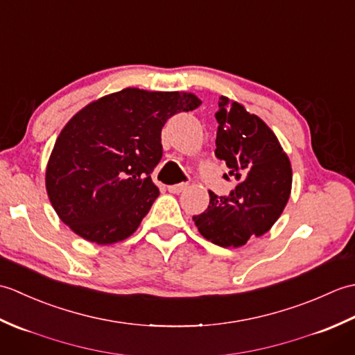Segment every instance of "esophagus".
<instances>
[{
  "label": "esophagus",
  "instance_id": "esophagus-1",
  "mask_svg": "<svg viewBox=\"0 0 355 355\" xmlns=\"http://www.w3.org/2000/svg\"><path fill=\"white\" fill-rule=\"evenodd\" d=\"M187 189V183H178V184H172V186H168V191L171 193H180Z\"/></svg>",
  "mask_w": 355,
  "mask_h": 355
}]
</instances>
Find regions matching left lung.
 Masks as SVG:
<instances>
[{"instance_id":"1","label":"left lung","mask_w":355,"mask_h":355,"mask_svg":"<svg viewBox=\"0 0 355 355\" xmlns=\"http://www.w3.org/2000/svg\"><path fill=\"white\" fill-rule=\"evenodd\" d=\"M215 155L225 162L235 189L209 192V207L192 220L210 243L241 247L261 236L281 216L291 192V164L275 132L243 105L221 96Z\"/></svg>"}]
</instances>
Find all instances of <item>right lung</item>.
Here are the masks:
<instances>
[{"instance_id":"1","label":"right lung","mask_w":355,"mask_h":355,"mask_svg":"<svg viewBox=\"0 0 355 355\" xmlns=\"http://www.w3.org/2000/svg\"><path fill=\"white\" fill-rule=\"evenodd\" d=\"M192 93L125 88L76 112L56 139L45 187L64 224L108 245L137 230L158 197L150 172L162 160V128L198 108Z\"/></svg>"}]
</instances>
